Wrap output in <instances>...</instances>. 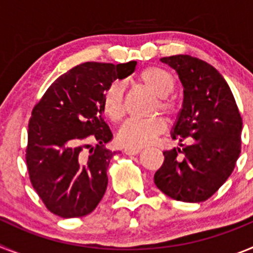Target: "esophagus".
I'll use <instances>...</instances> for the list:
<instances>
[{
    "instance_id": "34e87169",
    "label": "esophagus",
    "mask_w": 253,
    "mask_h": 253,
    "mask_svg": "<svg viewBox=\"0 0 253 253\" xmlns=\"http://www.w3.org/2000/svg\"><path fill=\"white\" fill-rule=\"evenodd\" d=\"M140 152V148H125L124 153L125 154H138Z\"/></svg>"
}]
</instances>
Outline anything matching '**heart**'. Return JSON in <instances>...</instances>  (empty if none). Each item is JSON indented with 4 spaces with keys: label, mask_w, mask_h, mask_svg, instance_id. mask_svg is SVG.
<instances>
[{
    "label": "heart",
    "mask_w": 253,
    "mask_h": 253,
    "mask_svg": "<svg viewBox=\"0 0 253 253\" xmlns=\"http://www.w3.org/2000/svg\"><path fill=\"white\" fill-rule=\"evenodd\" d=\"M138 81L157 96L158 106L162 113L172 116L176 113V104L167 96L175 90V80L171 73L161 67H148L143 69L138 76ZM102 113L107 119L113 123L122 120L124 115L123 105V86L120 82L115 81L109 84L102 96ZM166 123L161 118L149 120H128L123 124L118 133V142L126 148H139L144 147L154 140L158 134L165 131Z\"/></svg>",
    "instance_id": "heart-1"
}]
</instances>
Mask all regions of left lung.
Wrapping results in <instances>:
<instances>
[{
    "label": "left lung",
    "instance_id": "1",
    "mask_svg": "<svg viewBox=\"0 0 253 253\" xmlns=\"http://www.w3.org/2000/svg\"><path fill=\"white\" fill-rule=\"evenodd\" d=\"M161 60L175 69L184 87L171 135L190 144L163 152L154 184L178 202H205L233 172L241 153L242 118L231 88L213 66L186 54Z\"/></svg>",
    "mask_w": 253,
    "mask_h": 253
}]
</instances>
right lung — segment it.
<instances>
[{
  "label": "right lung",
  "instance_id": "right-lung-1",
  "mask_svg": "<svg viewBox=\"0 0 253 253\" xmlns=\"http://www.w3.org/2000/svg\"><path fill=\"white\" fill-rule=\"evenodd\" d=\"M135 66L134 60L116 66L80 64L58 77L33 109L26 165L31 185L55 215H87L101 202L107 167L116 153L104 147L113 133L102 118V96L109 84L128 77Z\"/></svg>",
  "mask_w": 253,
  "mask_h": 253
}]
</instances>
